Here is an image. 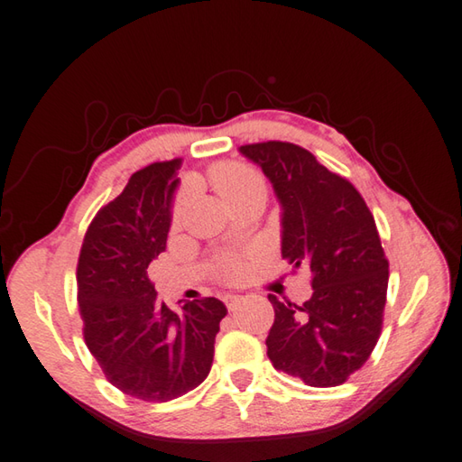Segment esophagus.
<instances>
[{"label":"esophagus","instance_id":"1","mask_svg":"<svg viewBox=\"0 0 462 462\" xmlns=\"http://www.w3.org/2000/svg\"><path fill=\"white\" fill-rule=\"evenodd\" d=\"M223 301H225V306H227L231 311L239 306L241 303V295H233V293H227L223 298Z\"/></svg>","mask_w":462,"mask_h":462}]
</instances>
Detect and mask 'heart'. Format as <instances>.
Returning a JSON list of instances; mask_svg holds the SVG:
<instances>
[{
  "label": "heart",
  "mask_w": 462,
  "mask_h": 462,
  "mask_svg": "<svg viewBox=\"0 0 462 462\" xmlns=\"http://www.w3.org/2000/svg\"><path fill=\"white\" fill-rule=\"evenodd\" d=\"M213 187L217 189L225 201L231 207L241 201H245L251 195H265V185L255 171H251L245 164L229 162V164H219V167L213 169ZM180 207L175 211V217H179ZM241 267L237 263H229L225 267V273L229 277L239 275Z\"/></svg>",
  "instance_id": "1"
}]
</instances>
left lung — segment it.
Wrapping results in <instances>:
<instances>
[{"instance_id": "obj_1", "label": "left lung", "mask_w": 462, "mask_h": 462, "mask_svg": "<svg viewBox=\"0 0 462 462\" xmlns=\"http://www.w3.org/2000/svg\"><path fill=\"white\" fill-rule=\"evenodd\" d=\"M272 182L282 207V255L313 273L303 306L269 295L275 321L265 339L273 368L313 388L344 384L376 346L388 259L362 195L298 144L239 146Z\"/></svg>"}]
</instances>
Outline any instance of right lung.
I'll list each match as a JSON object with an SVG mask.
<instances>
[{
    "mask_svg": "<svg viewBox=\"0 0 462 462\" xmlns=\"http://www.w3.org/2000/svg\"><path fill=\"white\" fill-rule=\"evenodd\" d=\"M179 167L175 159L136 171L94 217L78 259L86 346L112 386L146 402H169L201 384L227 316L217 298L171 310L146 275L167 249Z\"/></svg>",
    "mask_w": 462,
    "mask_h": 462,
    "instance_id": "right-lung-1",
    "label": "right lung"
}]
</instances>
